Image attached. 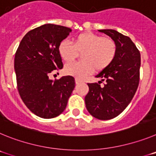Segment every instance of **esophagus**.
Here are the masks:
<instances>
[{
    "mask_svg": "<svg viewBox=\"0 0 156 156\" xmlns=\"http://www.w3.org/2000/svg\"><path fill=\"white\" fill-rule=\"evenodd\" d=\"M75 81H76V84H78V83H80L82 82V80H81L80 79H78V78H76Z\"/></svg>",
    "mask_w": 156,
    "mask_h": 156,
    "instance_id": "obj_1",
    "label": "esophagus"
}]
</instances>
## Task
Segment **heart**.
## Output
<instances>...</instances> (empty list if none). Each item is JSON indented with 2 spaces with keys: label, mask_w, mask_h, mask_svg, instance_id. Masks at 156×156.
<instances>
[{
  "label": "heart",
  "mask_w": 156,
  "mask_h": 156,
  "mask_svg": "<svg viewBox=\"0 0 156 156\" xmlns=\"http://www.w3.org/2000/svg\"><path fill=\"white\" fill-rule=\"evenodd\" d=\"M58 51L66 62L73 61L77 53H81L82 61L67 65L65 71L70 76L83 78L92 73L94 69L96 71H101L109 66L116 56L117 46L111 38L86 32L76 36L73 44L62 41L59 44Z\"/></svg>",
  "instance_id": "obj_1"
}]
</instances>
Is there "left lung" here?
Masks as SVG:
<instances>
[{
    "label": "left lung",
    "mask_w": 156,
    "mask_h": 156,
    "mask_svg": "<svg viewBox=\"0 0 156 156\" xmlns=\"http://www.w3.org/2000/svg\"><path fill=\"white\" fill-rule=\"evenodd\" d=\"M116 44L114 61L96 77L105 81L104 86L87 83L89 92L85 97L86 108L96 119H113L127 107L138 87L140 55L130 38L114 30H100Z\"/></svg>",
    "instance_id": "8db88e82"
}]
</instances>
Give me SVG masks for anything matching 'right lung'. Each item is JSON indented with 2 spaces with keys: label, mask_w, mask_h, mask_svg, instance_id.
<instances>
[{
  "label": "right lung",
  "mask_w": 156,
  "mask_h": 156,
  "mask_svg": "<svg viewBox=\"0 0 156 156\" xmlns=\"http://www.w3.org/2000/svg\"><path fill=\"white\" fill-rule=\"evenodd\" d=\"M71 31L58 25H43L29 31L16 51L14 66L19 95L33 113L44 119L63 112L75 87L71 76L49 79L51 73L63 68L58 48Z\"/></svg>",
  "instance_id": "add662e5"
}]
</instances>
